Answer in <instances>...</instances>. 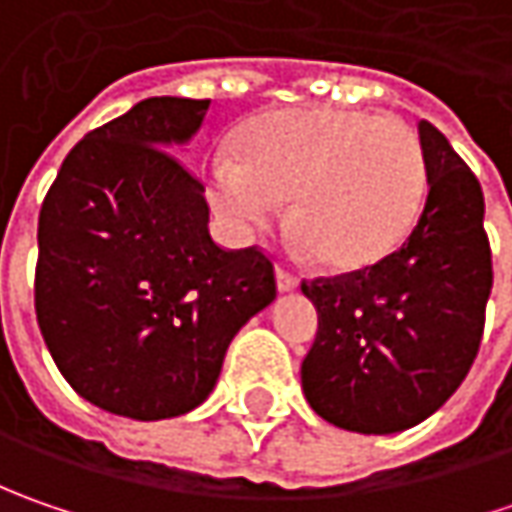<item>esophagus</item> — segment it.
<instances>
[{"label": "esophagus", "instance_id": "obj_1", "mask_svg": "<svg viewBox=\"0 0 512 512\" xmlns=\"http://www.w3.org/2000/svg\"><path fill=\"white\" fill-rule=\"evenodd\" d=\"M276 285L282 293H290V290H296L299 287V279L287 270V267H276Z\"/></svg>", "mask_w": 512, "mask_h": 512}]
</instances>
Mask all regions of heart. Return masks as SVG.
Wrapping results in <instances>:
<instances>
[{
    "label": "heart",
    "mask_w": 512,
    "mask_h": 512,
    "mask_svg": "<svg viewBox=\"0 0 512 512\" xmlns=\"http://www.w3.org/2000/svg\"><path fill=\"white\" fill-rule=\"evenodd\" d=\"M427 165L419 136L393 116L293 110L250 136L242 162L210 165V199L236 230L279 216L319 262L356 270L390 256L419 222Z\"/></svg>",
    "instance_id": "1"
}]
</instances>
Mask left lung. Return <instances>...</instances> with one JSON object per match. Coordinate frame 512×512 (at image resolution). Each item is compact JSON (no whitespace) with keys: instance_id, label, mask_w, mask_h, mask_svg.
Segmentation results:
<instances>
[{"instance_id":"8db88e82","label":"left lung","mask_w":512,"mask_h":512,"mask_svg":"<svg viewBox=\"0 0 512 512\" xmlns=\"http://www.w3.org/2000/svg\"><path fill=\"white\" fill-rule=\"evenodd\" d=\"M427 202L399 250L302 282L319 330L302 362L310 407L342 430L399 433L464 382L479 353L493 259L479 179L442 130L419 122Z\"/></svg>"}]
</instances>
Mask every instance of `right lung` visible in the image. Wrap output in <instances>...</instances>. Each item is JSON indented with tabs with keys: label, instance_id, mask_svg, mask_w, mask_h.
<instances>
[{
	"label": "right lung",
	"instance_id": "obj_1",
	"mask_svg": "<svg viewBox=\"0 0 512 512\" xmlns=\"http://www.w3.org/2000/svg\"><path fill=\"white\" fill-rule=\"evenodd\" d=\"M207 108L153 96L90 130L39 210L42 339L82 399L136 422L205 402L227 344L276 299L265 250L210 239L205 185L168 150Z\"/></svg>",
	"mask_w": 512,
	"mask_h": 512
}]
</instances>
